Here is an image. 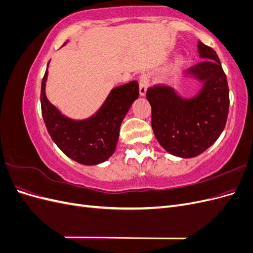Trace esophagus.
<instances>
[{
	"label": "esophagus",
	"mask_w": 253,
	"mask_h": 253,
	"mask_svg": "<svg viewBox=\"0 0 253 253\" xmlns=\"http://www.w3.org/2000/svg\"><path fill=\"white\" fill-rule=\"evenodd\" d=\"M150 85V77L148 74H142L139 77V91L140 95L144 96L147 93V89Z\"/></svg>",
	"instance_id": "1"
}]
</instances>
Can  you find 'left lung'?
I'll return each mask as SVG.
<instances>
[{"label":"left lung","mask_w":253,"mask_h":253,"mask_svg":"<svg viewBox=\"0 0 253 253\" xmlns=\"http://www.w3.org/2000/svg\"><path fill=\"white\" fill-rule=\"evenodd\" d=\"M202 62L188 73L204 81L201 93L183 99L170 86L156 84L147 90L152 106V128L158 142L172 155L183 158L202 154L224 131L229 112V86L218 56L198 41Z\"/></svg>","instance_id":"obj_1"}]
</instances>
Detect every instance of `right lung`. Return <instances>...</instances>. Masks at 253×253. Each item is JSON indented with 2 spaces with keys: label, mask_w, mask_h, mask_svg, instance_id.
Masks as SVG:
<instances>
[{
  "label": "right lung",
  "mask_w": 253,
  "mask_h": 253,
  "mask_svg": "<svg viewBox=\"0 0 253 253\" xmlns=\"http://www.w3.org/2000/svg\"><path fill=\"white\" fill-rule=\"evenodd\" d=\"M47 74L46 68L41 85V110L51 139L66 156L79 164L90 166L105 162L116 149L122 120L139 96L138 82L113 88L95 116L74 121L61 115L45 96Z\"/></svg>",
  "instance_id": "right-lung-1"
}]
</instances>
